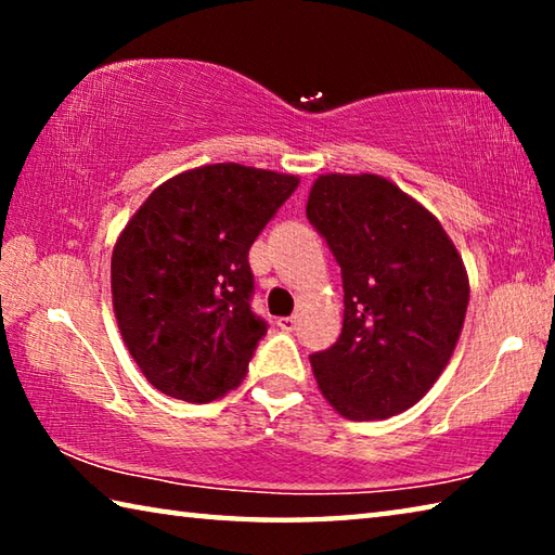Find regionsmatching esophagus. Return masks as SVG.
<instances>
[{
    "label": "esophagus",
    "instance_id": "34e87169",
    "mask_svg": "<svg viewBox=\"0 0 555 555\" xmlns=\"http://www.w3.org/2000/svg\"><path fill=\"white\" fill-rule=\"evenodd\" d=\"M296 325H298V321H296V315H286V318H279V327H281V331H286V333H294V331H296Z\"/></svg>",
    "mask_w": 555,
    "mask_h": 555
}]
</instances>
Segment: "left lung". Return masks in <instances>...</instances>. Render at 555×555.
<instances>
[{
    "mask_svg": "<svg viewBox=\"0 0 555 555\" xmlns=\"http://www.w3.org/2000/svg\"><path fill=\"white\" fill-rule=\"evenodd\" d=\"M343 274V333L311 354L323 397L350 421L411 409L463 331L467 274L424 205L374 173L321 176L306 205Z\"/></svg>",
    "mask_w": 555,
    "mask_h": 555,
    "instance_id": "8db88e82",
    "label": "left lung"
}]
</instances>
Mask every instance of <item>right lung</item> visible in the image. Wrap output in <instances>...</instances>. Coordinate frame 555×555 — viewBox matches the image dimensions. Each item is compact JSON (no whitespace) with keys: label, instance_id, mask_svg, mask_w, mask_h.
Returning <instances> with one entry per match:
<instances>
[{"label":"right lung","instance_id":"right-lung-1","mask_svg":"<svg viewBox=\"0 0 555 555\" xmlns=\"http://www.w3.org/2000/svg\"><path fill=\"white\" fill-rule=\"evenodd\" d=\"M296 176L201 166L158 185L112 251L121 340L158 391L208 403L240 384L267 321L251 311L249 247Z\"/></svg>","mask_w":555,"mask_h":555}]
</instances>
